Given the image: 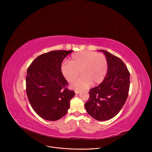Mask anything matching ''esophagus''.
Masks as SVG:
<instances>
[{
	"instance_id": "obj_1",
	"label": "esophagus",
	"mask_w": 152,
	"mask_h": 152,
	"mask_svg": "<svg viewBox=\"0 0 152 152\" xmlns=\"http://www.w3.org/2000/svg\"><path fill=\"white\" fill-rule=\"evenodd\" d=\"M75 93H76V94H78L79 92H80V91H79V90H77V89H76V90L75 91Z\"/></svg>"
}]
</instances>
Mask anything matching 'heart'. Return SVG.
Returning <instances> with one entry per match:
<instances>
[{"mask_svg":"<svg viewBox=\"0 0 152 152\" xmlns=\"http://www.w3.org/2000/svg\"><path fill=\"white\" fill-rule=\"evenodd\" d=\"M80 74L82 75L75 81L71 87L74 89H84L93 83H101L108 71V61L105 55L90 51H82L72 54L69 61H63L60 66L63 76L69 83L73 82Z\"/></svg>","mask_w":152,"mask_h":152,"instance_id":"b5f03b06","label":"heart"}]
</instances>
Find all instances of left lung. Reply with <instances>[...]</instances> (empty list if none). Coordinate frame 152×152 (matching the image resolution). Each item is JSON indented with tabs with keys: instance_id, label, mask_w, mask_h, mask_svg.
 Here are the masks:
<instances>
[{
	"instance_id": "8db88e82",
	"label": "left lung",
	"mask_w": 152,
	"mask_h": 152,
	"mask_svg": "<svg viewBox=\"0 0 152 152\" xmlns=\"http://www.w3.org/2000/svg\"><path fill=\"white\" fill-rule=\"evenodd\" d=\"M99 50L107 59V74L100 85L90 89L85 108L95 119L106 121L115 117L124 105L129 94L130 73L120 58L107 51Z\"/></svg>"
}]
</instances>
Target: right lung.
Masks as SVG:
<instances>
[{
    "instance_id": "add662e5",
    "label": "right lung",
    "mask_w": 152,
    "mask_h": 152,
    "mask_svg": "<svg viewBox=\"0 0 152 152\" xmlns=\"http://www.w3.org/2000/svg\"><path fill=\"white\" fill-rule=\"evenodd\" d=\"M73 50H53L43 53L28 68L26 90L28 100L35 112L48 121L65 116L74 97L73 91L61 73V63Z\"/></svg>"
}]
</instances>
